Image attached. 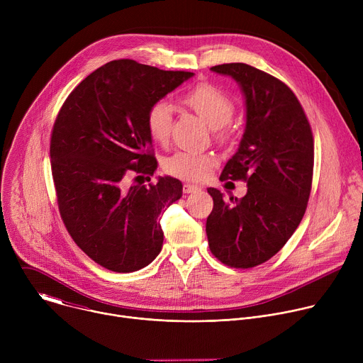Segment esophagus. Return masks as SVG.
Masks as SVG:
<instances>
[{
	"mask_svg": "<svg viewBox=\"0 0 363 363\" xmlns=\"http://www.w3.org/2000/svg\"><path fill=\"white\" fill-rule=\"evenodd\" d=\"M182 189H184V192H185V194H195V192H199V191H201V188H199V186L192 185V184H185Z\"/></svg>",
	"mask_w": 363,
	"mask_h": 363,
	"instance_id": "esophagus-1",
	"label": "esophagus"
}]
</instances>
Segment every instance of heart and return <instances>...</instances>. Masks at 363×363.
I'll return each mask as SVG.
<instances>
[{"mask_svg": "<svg viewBox=\"0 0 363 363\" xmlns=\"http://www.w3.org/2000/svg\"><path fill=\"white\" fill-rule=\"evenodd\" d=\"M182 101L194 109L211 128H220L223 136L228 135L235 105L233 99L211 83H199L182 96ZM174 108L168 100H158L149 108L146 125L150 138L158 143H167L172 130ZM217 160L210 153L179 150L164 161V171L185 181L203 179L216 167Z\"/></svg>", "mask_w": 363, "mask_h": 363, "instance_id": "heart-1", "label": "heart"}]
</instances>
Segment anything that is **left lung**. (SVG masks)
<instances>
[{
	"instance_id": "left-lung-1",
	"label": "left lung",
	"mask_w": 363,
	"mask_h": 363,
	"mask_svg": "<svg viewBox=\"0 0 363 363\" xmlns=\"http://www.w3.org/2000/svg\"><path fill=\"white\" fill-rule=\"evenodd\" d=\"M211 70L231 76L245 97V130L220 179L247 182V194L225 201L218 189L208 188L214 208L205 231L221 263L251 269L283 248L306 213L313 133L298 99L281 80L244 63Z\"/></svg>"
}]
</instances>
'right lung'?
I'll use <instances>...</instances> for the list:
<instances>
[{
    "mask_svg": "<svg viewBox=\"0 0 363 363\" xmlns=\"http://www.w3.org/2000/svg\"><path fill=\"white\" fill-rule=\"evenodd\" d=\"M192 76L113 60L80 82L56 118L50 158L59 211L74 242L101 267L132 273L162 250L160 221L182 196L181 181L128 186L125 179L153 175L147 111Z\"/></svg>",
    "mask_w": 363,
    "mask_h": 363,
    "instance_id": "1",
    "label": "right lung"
}]
</instances>
